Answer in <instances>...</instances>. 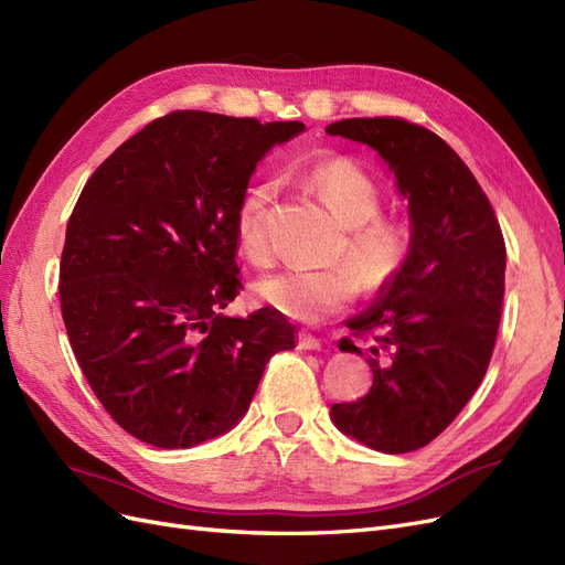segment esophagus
Returning a JSON list of instances; mask_svg holds the SVG:
<instances>
[{"label":"esophagus","instance_id":"34e87169","mask_svg":"<svg viewBox=\"0 0 565 565\" xmlns=\"http://www.w3.org/2000/svg\"><path fill=\"white\" fill-rule=\"evenodd\" d=\"M297 347L299 349H303V351H320V339L318 337H313L311 332H299V337H297Z\"/></svg>","mask_w":565,"mask_h":565}]
</instances>
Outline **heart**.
Listing matches in <instances>:
<instances>
[{"mask_svg": "<svg viewBox=\"0 0 565 565\" xmlns=\"http://www.w3.org/2000/svg\"><path fill=\"white\" fill-rule=\"evenodd\" d=\"M309 181L334 216L347 226L339 259L361 270L367 289H382L405 259V237L393 221L377 218L382 191L349 158H328L311 167ZM278 188L264 179L252 183L235 207V241L245 259L264 266L273 256L268 233L270 207ZM256 297L282 316L318 322L347 311L361 295V280L349 264L330 268H285L256 282Z\"/></svg>", "mask_w": 565, "mask_h": 565, "instance_id": "obj_1", "label": "heart"}]
</instances>
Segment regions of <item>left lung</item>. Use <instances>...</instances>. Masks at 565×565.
<instances>
[{
    "label": "left lung",
    "mask_w": 565,
    "mask_h": 565,
    "mask_svg": "<svg viewBox=\"0 0 565 565\" xmlns=\"http://www.w3.org/2000/svg\"><path fill=\"white\" fill-rule=\"evenodd\" d=\"M388 162L413 216V243L386 297L349 320L341 351L365 355L372 386L332 419L367 448L401 455L448 429L483 382L498 339L507 247L469 167L438 134L403 117H353L324 129ZM353 338H372L358 350Z\"/></svg>",
    "instance_id": "left-lung-1"
}]
</instances>
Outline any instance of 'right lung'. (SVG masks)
I'll list each match as a JSON object with an SVG mask.
<instances>
[{
	"label": "right lung",
	"mask_w": 565,
	"mask_h": 565,
	"mask_svg": "<svg viewBox=\"0 0 565 565\" xmlns=\"http://www.w3.org/2000/svg\"><path fill=\"white\" fill-rule=\"evenodd\" d=\"M301 122L202 110L152 119L82 188L61 254V313L106 413L156 448H193L245 415L266 363L295 349L276 309L241 295L235 207L256 162Z\"/></svg>",
	"instance_id": "right-lung-1"
}]
</instances>
